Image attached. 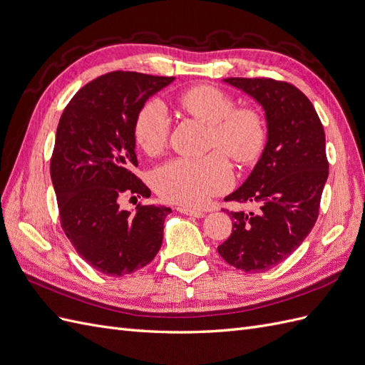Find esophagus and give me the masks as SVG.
I'll return each mask as SVG.
<instances>
[{"instance_id":"1","label":"esophagus","mask_w":365,"mask_h":365,"mask_svg":"<svg viewBox=\"0 0 365 365\" xmlns=\"http://www.w3.org/2000/svg\"><path fill=\"white\" fill-rule=\"evenodd\" d=\"M178 210L180 213H182V215H187V216H193V217H204L205 216V213H202V212H200V210H193V208H189V207H178L176 208Z\"/></svg>"}]
</instances>
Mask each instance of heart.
Masks as SVG:
<instances>
[{"instance_id":"1","label":"heart","mask_w":365,"mask_h":365,"mask_svg":"<svg viewBox=\"0 0 365 365\" xmlns=\"http://www.w3.org/2000/svg\"><path fill=\"white\" fill-rule=\"evenodd\" d=\"M184 111L210 126V143L236 161L248 163L257 155L263 143L260 117L239 109L224 91L215 86H195L180 97ZM172 118L158 98L140 109L135 121V138L149 155L160 153L168 145ZM235 175L228 161L215 152L201 158L180 157L161 164L152 175V184L164 200L200 207L210 197L227 190Z\"/></svg>"}]
</instances>
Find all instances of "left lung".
Wrapping results in <instances>:
<instances>
[{
  "instance_id": "obj_1",
  "label": "left lung",
  "mask_w": 365,
  "mask_h": 365,
  "mask_svg": "<svg viewBox=\"0 0 365 365\" xmlns=\"http://www.w3.org/2000/svg\"><path fill=\"white\" fill-rule=\"evenodd\" d=\"M222 82L262 106L267 143L245 182L225 197L257 204V212H230L233 233L217 252L240 271L263 272L289 257L315 225L329 175L324 129L309 98L291 83Z\"/></svg>"
}]
</instances>
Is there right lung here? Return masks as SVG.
<instances>
[{"instance_id": "right-lung-1", "label": "right lung", "mask_w": 365, "mask_h": 365, "mask_svg": "<svg viewBox=\"0 0 365 365\" xmlns=\"http://www.w3.org/2000/svg\"><path fill=\"white\" fill-rule=\"evenodd\" d=\"M173 77L114 71L97 77L63 109L50 164L61 225L79 256L102 274L120 277L146 267L163 244L172 210H121V193L150 190L137 168L135 121L149 98Z\"/></svg>"}]
</instances>
